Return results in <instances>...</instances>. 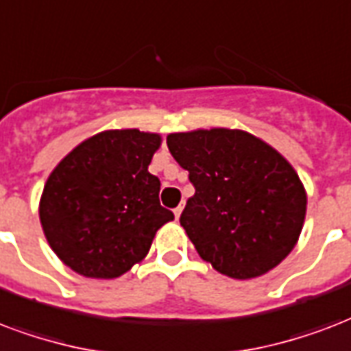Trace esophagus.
<instances>
[{
    "label": "esophagus",
    "mask_w": 351,
    "mask_h": 351,
    "mask_svg": "<svg viewBox=\"0 0 351 351\" xmlns=\"http://www.w3.org/2000/svg\"><path fill=\"white\" fill-rule=\"evenodd\" d=\"M183 207H185V202H181V204L173 209V215H176V218H179L181 216V213H183Z\"/></svg>",
    "instance_id": "esophagus-1"
}]
</instances>
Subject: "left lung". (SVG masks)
Here are the masks:
<instances>
[{"instance_id":"obj_1","label":"left lung","mask_w":351,"mask_h":351,"mask_svg":"<svg viewBox=\"0 0 351 351\" xmlns=\"http://www.w3.org/2000/svg\"><path fill=\"white\" fill-rule=\"evenodd\" d=\"M166 144L196 191L179 222L202 259L223 276L250 279L291 254L307 196L283 155L241 129L172 133Z\"/></svg>"}]
</instances>
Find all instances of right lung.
Instances as JSON below:
<instances>
[{"label":"right lung","instance_id":"1","mask_svg":"<svg viewBox=\"0 0 351 351\" xmlns=\"http://www.w3.org/2000/svg\"><path fill=\"white\" fill-rule=\"evenodd\" d=\"M160 136L112 129L73 147L49 173L40 223L49 246L85 278L112 279L141 263L157 229L173 220L147 172Z\"/></svg>","mask_w":351,"mask_h":351}]
</instances>
